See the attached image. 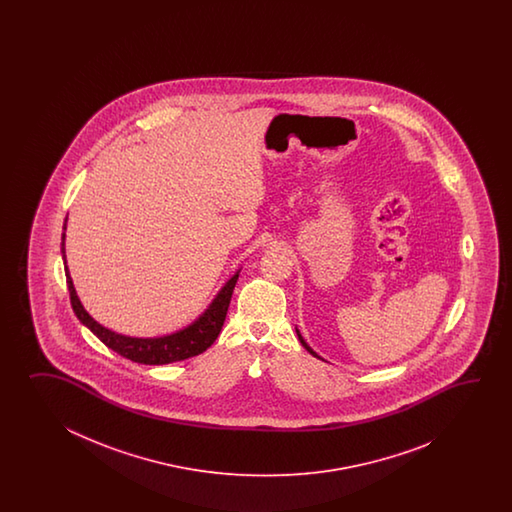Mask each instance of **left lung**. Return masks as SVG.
Segmentation results:
<instances>
[{
    "label": "left lung",
    "mask_w": 512,
    "mask_h": 512,
    "mask_svg": "<svg viewBox=\"0 0 512 512\" xmlns=\"http://www.w3.org/2000/svg\"><path fill=\"white\" fill-rule=\"evenodd\" d=\"M296 335H298V340H300V342H302V346H304V348L307 349V351H309V353H311V355H313V357H318V355H316L315 351H313V349L309 348V346H307V344H305V340H304V338H302V335H300V331H298V329H296ZM318 359H320V357H318Z\"/></svg>",
    "instance_id": "obj_1"
}]
</instances>
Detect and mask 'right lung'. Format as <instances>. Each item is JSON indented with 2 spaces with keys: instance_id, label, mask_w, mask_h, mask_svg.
Instances as JSON below:
<instances>
[{
  "instance_id": "1",
  "label": "right lung",
  "mask_w": 512,
  "mask_h": 512,
  "mask_svg": "<svg viewBox=\"0 0 512 512\" xmlns=\"http://www.w3.org/2000/svg\"><path fill=\"white\" fill-rule=\"evenodd\" d=\"M64 240H66V234H62V256L66 258ZM238 276H240V272H236L229 282L225 283V287L219 291L218 296L214 298V302L210 304L203 315L197 318L194 324H190V326L177 331V333H172V335H166V337L135 338L124 337V335H119L111 329H106L89 316V313L84 309V305L80 304V300H78L77 291L73 287V280L69 276L66 265L67 289H69L71 305H73V311L78 316V320L87 329H91L93 335H97L109 349H113L124 359H130L133 362H139V364H150V366L170 364V362H177V360L196 357L214 344V340L218 338L219 331H221L223 322H225L227 311H229L230 298H232V291H234L236 282H238Z\"/></svg>"
}]
</instances>
